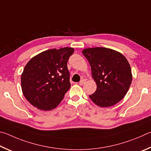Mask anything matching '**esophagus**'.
<instances>
[{"instance_id":"obj_1","label":"esophagus","mask_w":151,"mask_h":151,"mask_svg":"<svg viewBox=\"0 0 151 151\" xmlns=\"http://www.w3.org/2000/svg\"><path fill=\"white\" fill-rule=\"evenodd\" d=\"M86 80H84V79H82V80H81L80 81V83H79V84H80V86H82V85H83L84 83H86Z\"/></svg>"}]
</instances>
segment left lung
Returning <instances> with one entry per match:
<instances>
[{
    "instance_id": "8db88e82",
    "label": "left lung",
    "mask_w": 151,
    "mask_h": 151,
    "mask_svg": "<svg viewBox=\"0 0 151 151\" xmlns=\"http://www.w3.org/2000/svg\"><path fill=\"white\" fill-rule=\"evenodd\" d=\"M82 53L89 61L92 77L97 84L93 94L89 96L97 105H114L127 93L132 81L131 66L121 53L106 47L84 49Z\"/></svg>"
}]
</instances>
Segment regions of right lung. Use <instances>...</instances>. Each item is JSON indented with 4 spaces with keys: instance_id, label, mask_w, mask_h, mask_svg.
<instances>
[{
    "instance_id": "right-lung-1",
    "label": "right lung",
    "mask_w": 151,
    "mask_h": 151,
    "mask_svg": "<svg viewBox=\"0 0 151 151\" xmlns=\"http://www.w3.org/2000/svg\"><path fill=\"white\" fill-rule=\"evenodd\" d=\"M74 49L47 50L32 58L21 76V86L26 99L40 110L56 107L70 88L68 60Z\"/></svg>"
}]
</instances>
